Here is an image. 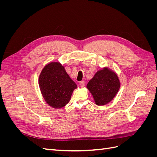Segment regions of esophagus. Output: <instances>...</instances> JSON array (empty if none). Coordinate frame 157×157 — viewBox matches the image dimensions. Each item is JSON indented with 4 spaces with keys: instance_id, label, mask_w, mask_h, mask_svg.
<instances>
[{
    "instance_id": "34e87169",
    "label": "esophagus",
    "mask_w": 157,
    "mask_h": 157,
    "mask_svg": "<svg viewBox=\"0 0 157 157\" xmlns=\"http://www.w3.org/2000/svg\"><path fill=\"white\" fill-rule=\"evenodd\" d=\"M79 84H80V86L81 87H83V86H84V85H85V82H84V81H80V82H79Z\"/></svg>"
}]
</instances>
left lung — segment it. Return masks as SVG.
<instances>
[{"instance_id": "left-lung-1", "label": "left lung", "mask_w": 157, "mask_h": 157, "mask_svg": "<svg viewBox=\"0 0 157 157\" xmlns=\"http://www.w3.org/2000/svg\"><path fill=\"white\" fill-rule=\"evenodd\" d=\"M87 88L98 105L111 101L118 92L120 82L117 75L107 68L99 71L90 80Z\"/></svg>"}]
</instances>
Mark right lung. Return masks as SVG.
I'll list each match as a JSON object with an SVG mask.
<instances>
[{
	"label": "right lung",
	"mask_w": 157,
	"mask_h": 157,
	"mask_svg": "<svg viewBox=\"0 0 157 157\" xmlns=\"http://www.w3.org/2000/svg\"><path fill=\"white\" fill-rule=\"evenodd\" d=\"M39 84L46 103L54 108H61L69 103L76 84L59 63L46 65L39 76Z\"/></svg>",
	"instance_id": "1"
}]
</instances>
